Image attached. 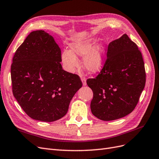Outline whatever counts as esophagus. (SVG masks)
Masks as SVG:
<instances>
[{"label": "esophagus", "instance_id": "esophagus-1", "mask_svg": "<svg viewBox=\"0 0 159 159\" xmlns=\"http://www.w3.org/2000/svg\"><path fill=\"white\" fill-rule=\"evenodd\" d=\"M81 80H82V82H83V86H86V81L85 78H84V77H81Z\"/></svg>", "mask_w": 159, "mask_h": 159}]
</instances>
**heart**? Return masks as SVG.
I'll list each match as a JSON object with an SVG mask.
<instances>
[{
	"label": "heart",
	"instance_id": "obj_1",
	"mask_svg": "<svg viewBox=\"0 0 159 159\" xmlns=\"http://www.w3.org/2000/svg\"><path fill=\"white\" fill-rule=\"evenodd\" d=\"M96 39L89 38L79 40L69 44L70 50H63L61 53V61L64 69L73 73L79 63L77 57H83V67L90 73H98L103 69L105 62V46L100 43L94 45Z\"/></svg>",
	"mask_w": 159,
	"mask_h": 159
}]
</instances>
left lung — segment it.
Instances as JSON below:
<instances>
[{
	"label": "left lung",
	"instance_id": "1",
	"mask_svg": "<svg viewBox=\"0 0 159 159\" xmlns=\"http://www.w3.org/2000/svg\"><path fill=\"white\" fill-rule=\"evenodd\" d=\"M145 77L144 62L137 45L125 34L112 41L100 73L86 81L93 92L92 113L103 121L129 114L144 89Z\"/></svg>",
	"mask_w": 159,
	"mask_h": 159
}]
</instances>
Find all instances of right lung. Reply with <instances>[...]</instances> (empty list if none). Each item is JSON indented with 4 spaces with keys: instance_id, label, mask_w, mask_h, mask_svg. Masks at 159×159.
Wrapping results in <instances>:
<instances>
[{
    "instance_id": "obj_1",
    "label": "right lung",
    "mask_w": 159,
    "mask_h": 159,
    "mask_svg": "<svg viewBox=\"0 0 159 159\" xmlns=\"http://www.w3.org/2000/svg\"><path fill=\"white\" fill-rule=\"evenodd\" d=\"M61 56L53 37L43 30L30 33L15 52L13 95L34 120L52 122L63 117L83 86L78 75L63 69Z\"/></svg>"
}]
</instances>
